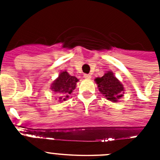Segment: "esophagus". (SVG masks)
<instances>
[{"mask_svg": "<svg viewBox=\"0 0 160 160\" xmlns=\"http://www.w3.org/2000/svg\"><path fill=\"white\" fill-rule=\"evenodd\" d=\"M84 77L85 78V79H87V80H89V79H91V77H92V76H91L90 75H88V74H84Z\"/></svg>", "mask_w": 160, "mask_h": 160, "instance_id": "esophagus-1", "label": "esophagus"}]
</instances>
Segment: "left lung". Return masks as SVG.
I'll return each mask as SVG.
<instances>
[{"label": "left lung", "mask_w": 160, "mask_h": 160, "mask_svg": "<svg viewBox=\"0 0 160 160\" xmlns=\"http://www.w3.org/2000/svg\"><path fill=\"white\" fill-rule=\"evenodd\" d=\"M95 82L98 90L108 101L118 102L124 94V87L111 71H108L102 77H97Z\"/></svg>", "instance_id": "1"}]
</instances>
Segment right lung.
<instances>
[{"label":"right lung","mask_w":160,"mask_h":160,"mask_svg":"<svg viewBox=\"0 0 160 160\" xmlns=\"http://www.w3.org/2000/svg\"><path fill=\"white\" fill-rule=\"evenodd\" d=\"M78 81L79 80L76 76H71L67 71H63L60 72L58 77L51 84L50 89L57 94L58 102H62L69 98V95L76 88Z\"/></svg>","instance_id":"add662e5"}]
</instances>
